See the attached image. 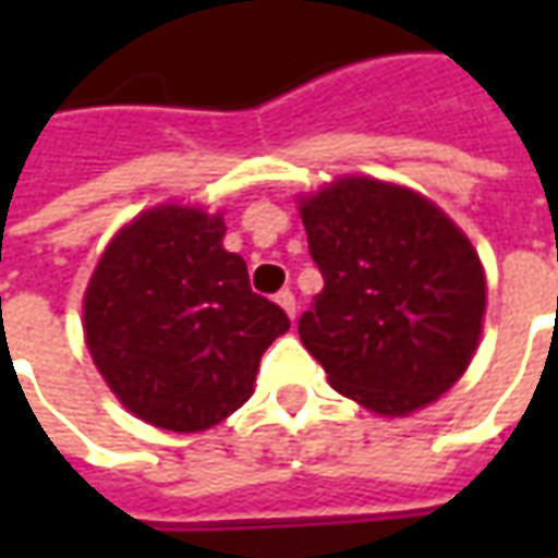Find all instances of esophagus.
Wrapping results in <instances>:
<instances>
[{"instance_id":"esophagus-1","label":"esophagus","mask_w":558,"mask_h":558,"mask_svg":"<svg viewBox=\"0 0 558 558\" xmlns=\"http://www.w3.org/2000/svg\"><path fill=\"white\" fill-rule=\"evenodd\" d=\"M275 302H278L283 311H287V316H290V319H295V295H292L290 290H280L278 295H275Z\"/></svg>"}]
</instances>
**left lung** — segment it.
I'll list each match as a JSON object with an SVG mask.
<instances>
[{
    "instance_id": "1",
    "label": "left lung",
    "mask_w": 558,
    "mask_h": 558,
    "mask_svg": "<svg viewBox=\"0 0 558 558\" xmlns=\"http://www.w3.org/2000/svg\"><path fill=\"white\" fill-rule=\"evenodd\" d=\"M326 280L299 319L328 383L379 415H410L463 376L481 338L484 268L430 199L347 175L302 199Z\"/></svg>"
}]
</instances>
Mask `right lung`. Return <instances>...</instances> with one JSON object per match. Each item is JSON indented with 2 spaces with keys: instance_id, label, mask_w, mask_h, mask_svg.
<instances>
[{
  "instance_id": "obj_1",
  "label": "right lung",
  "mask_w": 558,
  "mask_h": 558,
  "mask_svg": "<svg viewBox=\"0 0 558 558\" xmlns=\"http://www.w3.org/2000/svg\"><path fill=\"white\" fill-rule=\"evenodd\" d=\"M223 218L158 206L119 230L83 299L92 362L125 410L172 433L208 430L254 395L290 319L223 251Z\"/></svg>"
}]
</instances>
